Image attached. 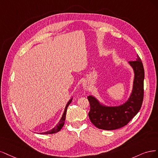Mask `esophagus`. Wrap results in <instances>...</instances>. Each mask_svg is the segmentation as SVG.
<instances>
[{
  "mask_svg": "<svg viewBox=\"0 0 158 158\" xmlns=\"http://www.w3.org/2000/svg\"><path fill=\"white\" fill-rule=\"evenodd\" d=\"M83 87L85 90H89L90 89V84L89 83H84L83 85Z\"/></svg>",
  "mask_w": 158,
  "mask_h": 158,
  "instance_id": "34e87169",
  "label": "esophagus"
}]
</instances>
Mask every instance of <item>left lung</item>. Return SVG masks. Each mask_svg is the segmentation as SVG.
<instances>
[{
    "instance_id": "1",
    "label": "left lung",
    "mask_w": 158,
    "mask_h": 158,
    "mask_svg": "<svg viewBox=\"0 0 158 158\" xmlns=\"http://www.w3.org/2000/svg\"><path fill=\"white\" fill-rule=\"evenodd\" d=\"M134 72V80L131 93L125 103L119 106H106L94 97L89 96L90 109L89 117L97 128L111 131L126 125L138 114L144 97V70L142 61L137 55L135 61L129 62Z\"/></svg>"
}]
</instances>
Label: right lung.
<instances>
[{"label": "right lung", "instance_id": "add662e5", "mask_svg": "<svg viewBox=\"0 0 158 158\" xmlns=\"http://www.w3.org/2000/svg\"><path fill=\"white\" fill-rule=\"evenodd\" d=\"M72 100H73V97H72V98H70V100L68 101V102L67 103V104H66V106L65 107V109H64V113H63V115L62 116V118H61L60 120L59 121L58 123L52 129L48 131H47V132H44V133H40V134H43V135L54 134V133H58V132H59L61 130V129L62 128L64 125V123H65V115H66V112H67L68 107L71 104V102H72Z\"/></svg>", "mask_w": 158, "mask_h": 158}]
</instances>
